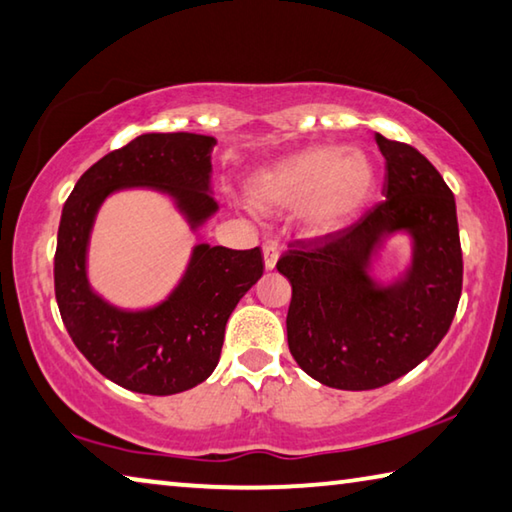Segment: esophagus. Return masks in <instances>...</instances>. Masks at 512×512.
Listing matches in <instances>:
<instances>
[{
    "label": "esophagus",
    "mask_w": 512,
    "mask_h": 512,
    "mask_svg": "<svg viewBox=\"0 0 512 512\" xmlns=\"http://www.w3.org/2000/svg\"><path fill=\"white\" fill-rule=\"evenodd\" d=\"M263 263L265 270H274L276 263H279V247H276V242H265L263 245Z\"/></svg>",
    "instance_id": "esophagus-1"
}]
</instances>
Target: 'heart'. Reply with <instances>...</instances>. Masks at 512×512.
I'll list each match as a JSON object with an SVG mask.
<instances>
[{"instance_id": "b5f03b06", "label": "heart", "mask_w": 512, "mask_h": 512, "mask_svg": "<svg viewBox=\"0 0 512 512\" xmlns=\"http://www.w3.org/2000/svg\"><path fill=\"white\" fill-rule=\"evenodd\" d=\"M378 184V170L364 150L339 143L310 146L265 166L249 179L247 200L254 209H297L306 236L321 238L346 229Z\"/></svg>"}]
</instances>
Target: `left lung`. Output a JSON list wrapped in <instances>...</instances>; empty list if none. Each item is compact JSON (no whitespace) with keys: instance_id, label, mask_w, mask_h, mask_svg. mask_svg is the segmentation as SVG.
Returning <instances> with one entry per match:
<instances>
[{"instance_id":"1","label":"left lung","mask_w":512,"mask_h":512,"mask_svg":"<svg viewBox=\"0 0 512 512\" xmlns=\"http://www.w3.org/2000/svg\"><path fill=\"white\" fill-rule=\"evenodd\" d=\"M387 159L384 202L344 231L290 242L276 270L292 283L288 344L310 378L369 391L402 378L450 330L463 256L450 186L416 148L375 134ZM410 238V263L387 286L372 261L391 235Z\"/></svg>"}]
</instances>
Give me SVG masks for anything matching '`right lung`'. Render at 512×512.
I'll return each mask as SVG.
<instances>
[{
  "mask_svg": "<svg viewBox=\"0 0 512 512\" xmlns=\"http://www.w3.org/2000/svg\"><path fill=\"white\" fill-rule=\"evenodd\" d=\"M215 143L195 132L141 134L85 170L62 206L53 261L62 324L87 362L128 391L173 396L209 378L233 308L263 276L258 247L197 242L175 288L152 306H114L89 283V238L110 195L155 191L168 197L191 231L218 213L211 188Z\"/></svg>",
  "mask_w": 512,
  "mask_h": 512,
  "instance_id": "1",
  "label": "right lung"
}]
</instances>
